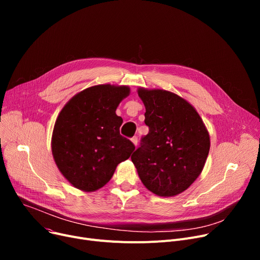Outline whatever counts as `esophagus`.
Listing matches in <instances>:
<instances>
[{"mask_svg":"<svg viewBox=\"0 0 260 260\" xmlns=\"http://www.w3.org/2000/svg\"><path fill=\"white\" fill-rule=\"evenodd\" d=\"M132 142H133V144L135 146H137V144H138V137H133L132 138Z\"/></svg>","mask_w":260,"mask_h":260,"instance_id":"obj_1","label":"esophagus"}]
</instances>
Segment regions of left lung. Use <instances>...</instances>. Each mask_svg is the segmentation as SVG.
Returning a JSON list of instances; mask_svg holds the SVG:
<instances>
[{
    "instance_id": "left-lung-1",
    "label": "left lung",
    "mask_w": 260,
    "mask_h": 260,
    "mask_svg": "<svg viewBox=\"0 0 260 260\" xmlns=\"http://www.w3.org/2000/svg\"><path fill=\"white\" fill-rule=\"evenodd\" d=\"M138 95L149 132L131 159L148 190L176 196L201 174L211 145L209 132L195 107L180 95L143 87Z\"/></svg>"
}]
</instances>
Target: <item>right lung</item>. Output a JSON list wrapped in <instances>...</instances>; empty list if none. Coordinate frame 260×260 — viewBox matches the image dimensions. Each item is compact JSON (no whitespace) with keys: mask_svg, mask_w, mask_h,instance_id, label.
<instances>
[{"mask_svg":"<svg viewBox=\"0 0 260 260\" xmlns=\"http://www.w3.org/2000/svg\"><path fill=\"white\" fill-rule=\"evenodd\" d=\"M126 85L100 84L75 94L54 123L51 152L61 174L73 186L93 192L129 158L135 145L120 135V102L129 94Z\"/></svg>","mask_w":260,"mask_h":260,"instance_id":"right-lung-1","label":"right lung"}]
</instances>
